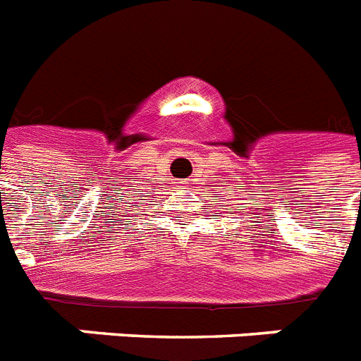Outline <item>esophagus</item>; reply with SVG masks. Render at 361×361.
I'll list each match as a JSON object with an SVG mask.
<instances>
[{"label": "esophagus", "mask_w": 361, "mask_h": 361, "mask_svg": "<svg viewBox=\"0 0 361 361\" xmlns=\"http://www.w3.org/2000/svg\"><path fill=\"white\" fill-rule=\"evenodd\" d=\"M183 184H188V183H186V180H183Z\"/></svg>", "instance_id": "1"}]
</instances>
